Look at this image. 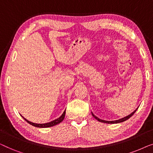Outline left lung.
<instances>
[{"mask_svg": "<svg viewBox=\"0 0 153 153\" xmlns=\"http://www.w3.org/2000/svg\"><path fill=\"white\" fill-rule=\"evenodd\" d=\"M137 110V109H136L134 111V112H132L131 113V114H129V116H126V117H125V118H121V119H119V120H114V121H106V120H101V119H100V118H98L97 116H95V115H94L93 114H92V115H93V116L94 117V118H95L96 120H97L98 121H99V122H102V123H108V124H114V123H122V122H124V121H125V120H128V119L130 118V117H131L134 115V113L136 112V111Z\"/></svg>", "mask_w": 153, "mask_h": 153, "instance_id": "obj_1", "label": "left lung"}]
</instances>
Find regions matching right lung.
Instances as JSON below:
<instances>
[{"label":"right lung","instance_id":"add662e5","mask_svg":"<svg viewBox=\"0 0 153 153\" xmlns=\"http://www.w3.org/2000/svg\"><path fill=\"white\" fill-rule=\"evenodd\" d=\"M65 111L63 112V114H62V116L60 117V118H58L57 119H56V120H54L53 121H51V122H49V123H45V124H37V123H33L32 122H30V121H28V120H26V118H24V119L26 121L27 123H28L29 124L33 125V126H35L36 127H42V128H45V127H53L54 125H56L58 124H59L60 123H61L62 120H63V119L65 118Z\"/></svg>","mask_w":153,"mask_h":153}]
</instances>
